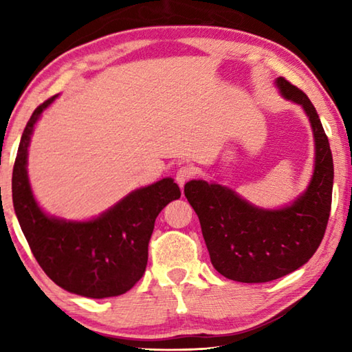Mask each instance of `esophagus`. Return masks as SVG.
Segmentation results:
<instances>
[{
	"mask_svg": "<svg viewBox=\"0 0 352 352\" xmlns=\"http://www.w3.org/2000/svg\"><path fill=\"white\" fill-rule=\"evenodd\" d=\"M195 175V169L190 168V166H182V168H178L177 174H175V180L177 183L180 184V188L184 186V183L188 180H190Z\"/></svg>",
	"mask_w": 352,
	"mask_h": 352,
	"instance_id": "esophagus-1",
	"label": "esophagus"
}]
</instances>
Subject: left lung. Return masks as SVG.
Returning <instances> with one entry per match:
<instances>
[{
	"instance_id": "1",
	"label": "left lung",
	"mask_w": 352,
	"mask_h": 352,
	"mask_svg": "<svg viewBox=\"0 0 352 352\" xmlns=\"http://www.w3.org/2000/svg\"><path fill=\"white\" fill-rule=\"evenodd\" d=\"M281 96L302 107L315 144L314 174L305 192L278 210H265L219 183L184 184L199 216L211 264L237 283H269L300 269L317 252L329 220L333 163L318 113L300 88L284 77L275 80Z\"/></svg>"
}]
</instances>
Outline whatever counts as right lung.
<instances>
[{"label": "right lung", "mask_w": 352, "mask_h": 352, "mask_svg": "<svg viewBox=\"0 0 352 352\" xmlns=\"http://www.w3.org/2000/svg\"><path fill=\"white\" fill-rule=\"evenodd\" d=\"M56 96L38 105L23 132L14 172L12 200L23 234L41 269L58 287L87 298L126 294L144 275L155 219L180 199L174 178L135 189L90 220L50 216L38 206L28 177V147L35 124Z\"/></svg>", "instance_id": "obj_1"}]
</instances>
